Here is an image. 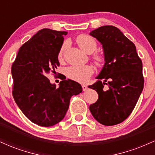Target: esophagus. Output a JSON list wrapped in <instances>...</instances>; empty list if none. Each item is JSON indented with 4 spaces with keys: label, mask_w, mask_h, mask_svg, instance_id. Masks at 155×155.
<instances>
[{
    "label": "esophagus",
    "mask_w": 155,
    "mask_h": 155,
    "mask_svg": "<svg viewBox=\"0 0 155 155\" xmlns=\"http://www.w3.org/2000/svg\"><path fill=\"white\" fill-rule=\"evenodd\" d=\"M87 85H84V84H83L82 85V90H83V91H86L87 90Z\"/></svg>",
    "instance_id": "1"
}]
</instances>
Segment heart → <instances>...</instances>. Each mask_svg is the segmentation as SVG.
Returning <instances> with one entry per match:
<instances>
[{"mask_svg": "<svg viewBox=\"0 0 155 155\" xmlns=\"http://www.w3.org/2000/svg\"><path fill=\"white\" fill-rule=\"evenodd\" d=\"M76 43L81 50H83L84 52L88 53V54H91L97 49V42H96L95 39L93 37L87 34L79 35L76 38ZM65 48V44H64L60 48L58 54V58L59 60H61L63 58ZM93 59L96 64L98 65H101L104 60V57L98 53H95L93 55ZM92 73H93V68L90 65L71 66L68 68L66 70V75L68 77L81 83L86 82L92 74Z\"/></svg>", "mask_w": 155, "mask_h": 155, "instance_id": "obj_1", "label": "heart"}]
</instances>
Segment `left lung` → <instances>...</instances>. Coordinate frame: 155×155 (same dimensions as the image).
<instances>
[{
	"mask_svg": "<svg viewBox=\"0 0 155 155\" xmlns=\"http://www.w3.org/2000/svg\"><path fill=\"white\" fill-rule=\"evenodd\" d=\"M90 35L102 44L105 63L96 77L98 80L89 86L98 94L89 108L101 124L115 125L129 117L143 90L142 61L135 44L116 27H100ZM105 84L108 85L106 89Z\"/></svg>",
	"mask_w": 155,
	"mask_h": 155,
	"instance_id": "obj_1",
	"label": "left lung"
}]
</instances>
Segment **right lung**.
Instances as JSON below:
<instances>
[{"label": "right lung", "instance_id": "obj_1", "mask_svg": "<svg viewBox=\"0 0 155 155\" xmlns=\"http://www.w3.org/2000/svg\"><path fill=\"white\" fill-rule=\"evenodd\" d=\"M65 31L44 28L19 48L12 64L13 95L22 113L33 123L50 127L60 122L73 95L82 92L81 84L63 79L57 88L47 74L59 66L58 54Z\"/></svg>", "mask_w": 155, "mask_h": 155}]
</instances>
